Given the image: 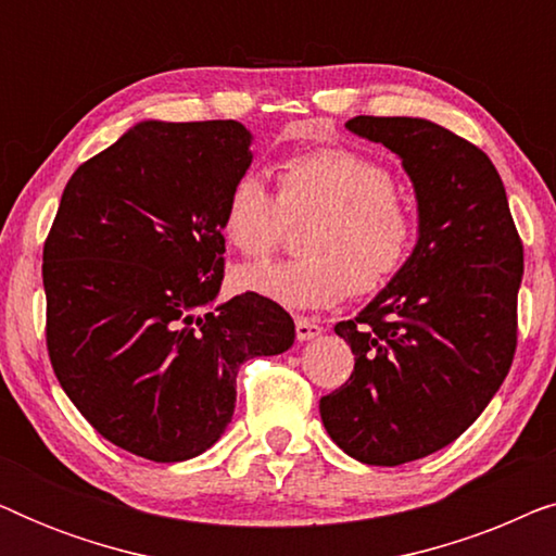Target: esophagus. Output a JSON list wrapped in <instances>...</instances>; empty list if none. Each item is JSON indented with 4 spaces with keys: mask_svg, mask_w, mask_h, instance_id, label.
Here are the masks:
<instances>
[{
    "mask_svg": "<svg viewBox=\"0 0 556 556\" xmlns=\"http://www.w3.org/2000/svg\"><path fill=\"white\" fill-rule=\"evenodd\" d=\"M321 331H324V326L316 324L314 318H303V316L295 318V337H299V341H311V339L321 337Z\"/></svg>",
    "mask_w": 556,
    "mask_h": 556,
    "instance_id": "1",
    "label": "esophagus"
}]
</instances>
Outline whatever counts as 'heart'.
Segmentation results:
<instances>
[{
    "instance_id": "heart-1",
    "label": "heart",
    "mask_w": 556,
    "mask_h": 556,
    "mask_svg": "<svg viewBox=\"0 0 556 556\" xmlns=\"http://www.w3.org/2000/svg\"><path fill=\"white\" fill-rule=\"evenodd\" d=\"M301 257L250 265L238 283L283 308H329L356 293H375L413 255L417 210L394 187L379 159L341 143H324L278 164V194L255 174L235 179L225 197V240L250 261L280 245L288 223H306Z\"/></svg>"
}]
</instances>
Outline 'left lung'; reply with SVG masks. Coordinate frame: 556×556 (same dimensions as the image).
I'll list each match as a JSON object with an SVG mask.
<instances>
[{"instance_id": "1", "label": "left lung", "mask_w": 556, "mask_h": 556, "mask_svg": "<svg viewBox=\"0 0 556 556\" xmlns=\"http://www.w3.org/2000/svg\"><path fill=\"white\" fill-rule=\"evenodd\" d=\"M413 179L420 238L405 268L352 321L346 384L318 402L333 443L367 466H400L451 445L511 369L523 245L496 166L425 118L356 116Z\"/></svg>"}]
</instances>
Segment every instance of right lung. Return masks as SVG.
I'll return each instance as SVG.
<instances>
[{
    "label": "right lung",
    "mask_w": 556,
    "mask_h": 556,
    "mask_svg": "<svg viewBox=\"0 0 556 556\" xmlns=\"http://www.w3.org/2000/svg\"><path fill=\"white\" fill-rule=\"evenodd\" d=\"M238 121H143L65 185L42 250L48 354L80 415L154 463L212 447L242 362L283 354L293 318L253 291L215 306L225 197L248 172Z\"/></svg>",
    "instance_id": "add662e5"
}]
</instances>
